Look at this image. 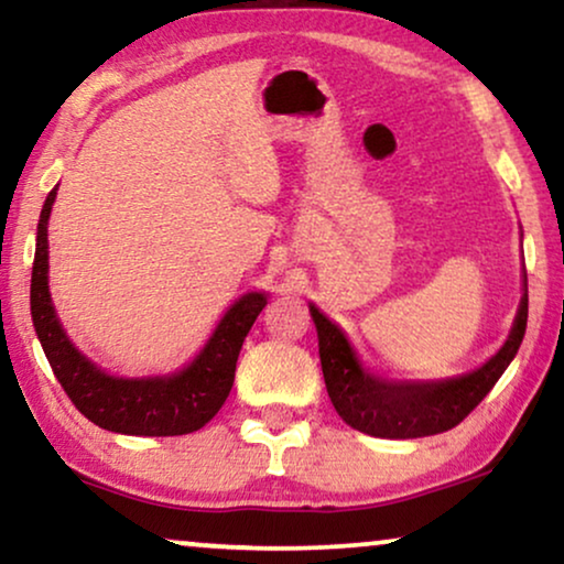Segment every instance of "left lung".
Here are the masks:
<instances>
[{
    "instance_id": "left-lung-1",
    "label": "left lung",
    "mask_w": 564,
    "mask_h": 564,
    "mask_svg": "<svg viewBox=\"0 0 564 564\" xmlns=\"http://www.w3.org/2000/svg\"><path fill=\"white\" fill-rule=\"evenodd\" d=\"M318 328L323 380L336 413L361 434L380 438H419L444 434L467 419L511 365L527 334L529 292L523 290L511 336L496 357L473 372L434 382H400L369 375L341 328L311 305Z\"/></svg>"
}]
</instances>
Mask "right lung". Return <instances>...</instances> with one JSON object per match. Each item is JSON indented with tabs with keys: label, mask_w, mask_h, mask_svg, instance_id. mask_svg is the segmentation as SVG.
<instances>
[{
	"label": "right lung",
	"mask_w": 564,
	"mask_h": 564,
	"mask_svg": "<svg viewBox=\"0 0 564 564\" xmlns=\"http://www.w3.org/2000/svg\"><path fill=\"white\" fill-rule=\"evenodd\" d=\"M53 187L37 220L33 284H30V313H33L35 334L48 357V365L72 398L76 411L87 415L99 429L128 436H182L203 429L234 388L236 361L243 338L249 334L257 315L264 311V292H249L215 328L210 341L197 354L195 361L169 377H112L84 357L61 328L56 307L48 292V218Z\"/></svg>",
	"instance_id": "add662e5"
}]
</instances>
